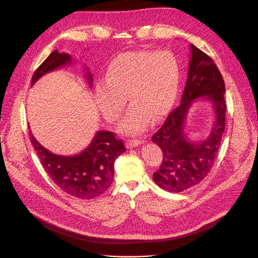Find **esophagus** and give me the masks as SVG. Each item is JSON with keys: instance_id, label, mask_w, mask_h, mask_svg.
Listing matches in <instances>:
<instances>
[{"instance_id": "1", "label": "esophagus", "mask_w": 258, "mask_h": 258, "mask_svg": "<svg viewBox=\"0 0 258 258\" xmlns=\"http://www.w3.org/2000/svg\"><path fill=\"white\" fill-rule=\"evenodd\" d=\"M142 143H143V141H141V140H127L126 147L127 148H134L136 146L141 145Z\"/></svg>"}]
</instances>
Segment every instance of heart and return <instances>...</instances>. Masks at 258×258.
<instances>
[{"label": "heart", "instance_id": "heart-1", "mask_svg": "<svg viewBox=\"0 0 258 258\" xmlns=\"http://www.w3.org/2000/svg\"><path fill=\"white\" fill-rule=\"evenodd\" d=\"M105 82L96 85V102L105 118L114 122L127 104L122 134L144 131L153 118L161 119L172 106L179 81V67L170 51L137 50L116 56L108 63Z\"/></svg>", "mask_w": 258, "mask_h": 258}]
</instances>
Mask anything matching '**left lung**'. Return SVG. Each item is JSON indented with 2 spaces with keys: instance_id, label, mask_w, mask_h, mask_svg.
Listing matches in <instances>:
<instances>
[{
  "instance_id": "left-lung-1",
  "label": "left lung",
  "mask_w": 258,
  "mask_h": 258,
  "mask_svg": "<svg viewBox=\"0 0 258 258\" xmlns=\"http://www.w3.org/2000/svg\"><path fill=\"white\" fill-rule=\"evenodd\" d=\"M187 81L179 105L169 114L152 141L162 151L160 168L153 178L160 188L179 192L197 185L212 168L225 129V84L221 72L208 54L190 44ZM213 103L216 120L205 139L191 140L184 130L185 116L195 100Z\"/></svg>"
}]
</instances>
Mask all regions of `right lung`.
Returning a JSON list of instances; mask_svg holds the SVG:
<instances>
[{"mask_svg":"<svg viewBox=\"0 0 258 258\" xmlns=\"http://www.w3.org/2000/svg\"><path fill=\"white\" fill-rule=\"evenodd\" d=\"M72 64L71 54L53 50L37 68L31 85L46 73ZM85 79L92 87V75L86 68ZM30 140L38 155L43 168L61 190L80 199H93L106 191L114 177V162L126 148L121 140L110 131H97L90 144L80 154L56 155L46 150L29 131Z\"/></svg>","mask_w":258,"mask_h":258,"instance_id":"1","label":"right lung"}]
</instances>
